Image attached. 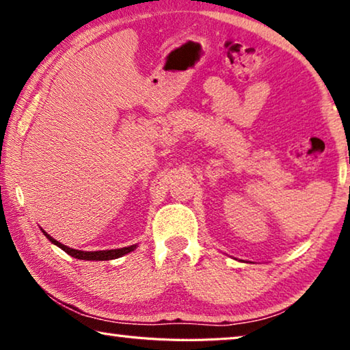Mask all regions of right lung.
<instances>
[{
	"instance_id": "right-lung-1",
	"label": "right lung",
	"mask_w": 350,
	"mask_h": 350,
	"mask_svg": "<svg viewBox=\"0 0 350 350\" xmlns=\"http://www.w3.org/2000/svg\"><path fill=\"white\" fill-rule=\"evenodd\" d=\"M43 233L47 239H49L52 244H55L57 247H60L63 252H66L68 254H70L72 258L77 259H85V260H109V259H117L123 256V254H128L129 252L135 250L137 245H129V247H123V248H114V250H100V252H81V250H75V248H69L66 245H63L62 242L55 241L52 236L47 234L44 230Z\"/></svg>"
}]
</instances>
